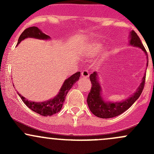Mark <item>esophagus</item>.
Segmentation results:
<instances>
[{"mask_svg":"<svg viewBox=\"0 0 154 154\" xmlns=\"http://www.w3.org/2000/svg\"><path fill=\"white\" fill-rule=\"evenodd\" d=\"M81 75L83 77H85V78H88L89 77V72L87 70H83L81 72Z\"/></svg>","mask_w":154,"mask_h":154,"instance_id":"esophagus-1","label":"esophagus"}]
</instances>
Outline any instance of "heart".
Here are the masks:
<instances>
[{
	"label": "heart",
	"mask_w": 154,
	"mask_h": 154,
	"mask_svg": "<svg viewBox=\"0 0 154 154\" xmlns=\"http://www.w3.org/2000/svg\"><path fill=\"white\" fill-rule=\"evenodd\" d=\"M101 49V46H100V45H94V46H93V48L91 49V53H94V52H97V51H99Z\"/></svg>",
	"instance_id": "obj_1"
}]
</instances>
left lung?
Instances as JSON below:
<instances>
[{
    "label": "left lung",
    "mask_w": 154,
    "mask_h": 154,
    "mask_svg": "<svg viewBox=\"0 0 154 154\" xmlns=\"http://www.w3.org/2000/svg\"><path fill=\"white\" fill-rule=\"evenodd\" d=\"M130 45L134 47L140 48L144 51V54L147 55V51L141 42L139 35L134 30L131 31L130 32ZM147 66L148 64H147ZM97 76L98 75L95 71L89 76L91 83V88L87 97V103L89 107L90 111L94 116H97L98 118H101V119H110V118L116 117L125 112L126 110L128 109L134 103V102L140 97L144 87L146 74H144L142 83L136 92L133 95H130V97L126 99L125 100L118 102V103L117 102L116 103L106 102L103 100L101 96V87L97 81Z\"/></svg>",
    "instance_id": "1"
}]
</instances>
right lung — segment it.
<instances>
[{
    "label": "right lung",
    "instance_id": "1",
    "mask_svg": "<svg viewBox=\"0 0 154 154\" xmlns=\"http://www.w3.org/2000/svg\"><path fill=\"white\" fill-rule=\"evenodd\" d=\"M29 37L30 38H39V39H48L50 38L48 35L43 33L37 27H30L23 31V32L18 38V45L24 38H29ZM80 76V72L78 71V72L71 75L70 77H68V79H66V81L63 83V86L61 87V89H60L58 94L54 98L47 100V101L42 102V103L41 102L39 103V102L29 101V100L24 98L22 95H21L18 93V94L21 98L22 101L25 103L26 106L29 107L32 111L42 116H51L61 110L68 91L71 89V87L74 86V83L79 80Z\"/></svg>",
    "mask_w": 154,
    "mask_h": 154
}]
</instances>
